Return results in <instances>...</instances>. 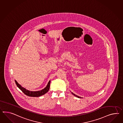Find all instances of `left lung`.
Wrapping results in <instances>:
<instances>
[{
	"label": "left lung",
	"mask_w": 123,
	"mask_h": 123,
	"mask_svg": "<svg viewBox=\"0 0 123 123\" xmlns=\"http://www.w3.org/2000/svg\"><path fill=\"white\" fill-rule=\"evenodd\" d=\"M71 93H72L73 94V95H74L76 97H77V98H82V97H80L78 96H77V95H76V94H75L74 93H73V92H71Z\"/></svg>",
	"instance_id": "1"
}]
</instances>
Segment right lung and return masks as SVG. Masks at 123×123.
Returning <instances> with one entry per match:
<instances>
[{
  "instance_id": "right-lung-1",
  "label": "right lung",
  "mask_w": 123,
  "mask_h": 123,
  "mask_svg": "<svg viewBox=\"0 0 123 123\" xmlns=\"http://www.w3.org/2000/svg\"><path fill=\"white\" fill-rule=\"evenodd\" d=\"M15 82L17 85V86L18 87L25 95H26L28 96L33 97H37L41 96L42 95H43L44 94H45L47 92H48V91H49V89H50V80H49L47 86L45 88H44L43 90H39V91H30L29 90H26L25 88L21 86H20L19 84H18L16 80H15Z\"/></svg>"
}]
</instances>
